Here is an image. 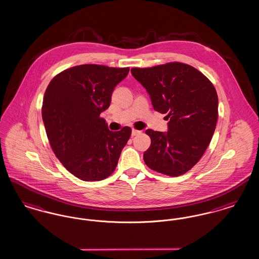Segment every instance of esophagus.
Instances as JSON below:
<instances>
[{
	"mask_svg": "<svg viewBox=\"0 0 259 259\" xmlns=\"http://www.w3.org/2000/svg\"><path fill=\"white\" fill-rule=\"evenodd\" d=\"M142 133V131H140V130H136V129H132V137H134V136L139 135V134H141Z\"/></svg>",
	"mask_w": 259,
	"mask_h": 259,
	"instance_id": "1",
	"label": "esophagus"
}]
</instances>
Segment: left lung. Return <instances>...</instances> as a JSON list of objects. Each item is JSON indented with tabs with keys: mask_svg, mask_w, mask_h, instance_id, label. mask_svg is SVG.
<instances>
[{
	"mask_svg": "<svg viewBox=\"0 0 259 259\" xmlns=\"http://www.w3.org/2000/svg\"><path fill=\"white\" fill-rule=\"evenodd\" d=\"M131 73L148 91L153 109L167 113L168 132L148 129L144 160L151 170L178 177L189 171L209 146L219 117L215 88L197 69L171 62Z\"/></svg>",
	"mask_w": 259,
	"mask_h": 259,
	"instance_id": "8db88e82",
	"label": "left lung"
}]
</instances>
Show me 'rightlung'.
Here are the masks:
<instances>
[{"label": "right lung", "mask_w": 259, "mask_h": 259, "mask_svg": "<svg viewBox=\"0 0 259 259\" xmlns=\"http://www.w3.org/2000/svg\"><path fill=\"white\" fill-rule=\"evenodd\" d=\"M129 68L85 64L55 75L46 90L41 115L50 146L63 166L85 182L102 181L116 168L131 128L109 130L100 116Z\"/></svg>", "instance_id": "1"}]
</instances>
